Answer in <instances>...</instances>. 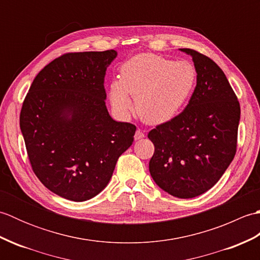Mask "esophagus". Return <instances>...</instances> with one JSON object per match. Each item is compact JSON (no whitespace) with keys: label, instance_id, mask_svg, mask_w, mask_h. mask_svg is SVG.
<instances>
[{"label":"esophagus","instance_id":"1","mask_svg":"<svg viewBox=\"0 0 260 260\" xmlns=\"http://www.w3.org/2000/svg\"><path fill=\"white\" fill-rule=\"evenodd\" d=\"M143 137H144V133H143V132L141 131V129H137L136 132H135V135H134V139L136 140V141H139V140H141V139H143Z\"/></svg>","mask_w":260,"mask_h":260}]
</instances>
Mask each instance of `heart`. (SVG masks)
<instances>
[{
	"label": "heart",
	"instance_id": "obj_1",
	"mask_svg": "<svg viewBox=\"0 0 260 260\" xmlns=\"http://www.w3.org/2000/svg\"><path fill=\"white\" fill-rule=\"evenodd\" d=\"M197 71L189 61H174L153 53H141L121 66L119 80L109 85V99L121 116L135 108L140 117L152 125L174 119L194 90Z\"/></svg>",
	"mask_w": 260,
	"mask_h": 260
}]
</instances>
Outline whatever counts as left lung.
<instances>
[{"label":"left lung","mask_w":260,"mask_h":260,"mask_svg":"<svg viewBox=\"0 0 260 260\" xmlns=\"http://www.w3.org/2000/svg\"><path fill=\"white\" fill-rule=\"evenodd\" d=\"M180 50L192 58L197 86L183 112L148 133L155 147L150 173L169 194L191 199L211 189L233 162L240 106L217 63L191 49Z\"/></svg>","instance_id":"left-lung-1"}]
</instances>
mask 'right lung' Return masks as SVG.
Listing matches in <instances>:
<instances>
[{
	"label": "right lung",
	"mask_w": 260,
	"mask_h": 260,
	"mask_svg": "<svg viewBox=\"0 0 260 260\" xmlns=\"http://www.w3.org/2000/svg\"><path fill=\"white\" fill-rule=\"evenodd\" d=\"M117 51L67 53L47 64L22 105L20 128L47 189L81 202L101 193L134 141L135 125L109 115L104 78Z\"/></svg>",
	"instance_id": "1"
}]
</instances>
